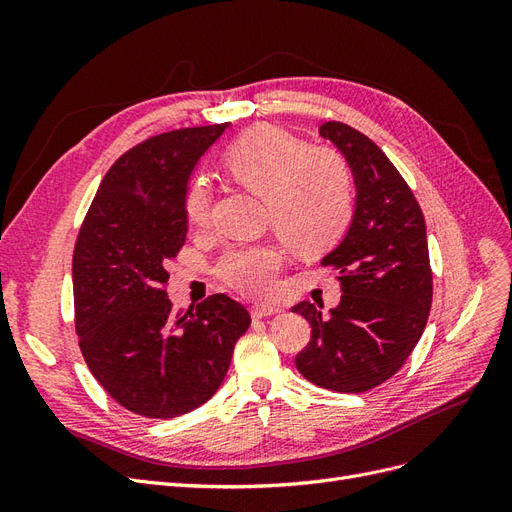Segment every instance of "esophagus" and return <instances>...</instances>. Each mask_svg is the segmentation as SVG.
I'll use <instances>...</instances> for the list:
<instances>
[{
    "instance_id": "esophagus-1",
    "label": "esophagus",
    "mask_w": 512,
    "mask_h": 512,
    "mask_svg": "<svg viewBox=\"0 0 512 512\" xmlns=\"http://www.w3.org/2000/svg\"><path fill=\"white\" fill-rule=\"evenodd\" d=\"M282 309L277 307V305H254L252 309H250V314H252V318L254 320H258V318H267V316H273V314H280Z\"/></svg>"
}]
</instances>
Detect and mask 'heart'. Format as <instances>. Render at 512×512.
<instances>
[{"mask_svg":"<svg viewBox=\"0 0 512 512\" xmlns=\"http://www.w3.org/2000/svg\"><path fill=\"white\" fill-rule=\"evenodd\" d=\"M222 166L245 190L262 196L267 218L301 254L322 252L342 239L354 209L344 160L329 149L307 147L294 134L260 123L239 134L222 153ZM209 188L192 181L185 220L194 230L209 224ZM282 269V254L269 243L228 250L218 265L222 280L247 297H269Z\"/></svg>","mask_w":512,"mask_h":512,"instance_id":"b5f03b06","label":"heart"}]
</instances>
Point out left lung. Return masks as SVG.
I'll list each match as a JSON object with an SVG mask.
<instances>
[{
  "mask_svg": "<svg viewBox=\"0 0 512 512\" xmlns=\"http://www.w3.org/2000/svg\"><path fill=\"white\" fill-rule=\"evenodd\" d=\"M318 132L346 158L356 203L346 237L322 258L337 269L342 301L329 316L309 301L292 307L312 327L294 363L322 389L365 393L397 374L425 331L433 297L425 218L371 138L339 121Z\"/></svg>",
  "mask_w": 512,
  "mask_h": 512,
  "instance_id": "1",
  "label": "left lung"
}]
</instances>
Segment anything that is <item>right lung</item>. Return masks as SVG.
I'll list each match as a JSON object with an SVG mask.
<instances>
[{
  "label": "right lung",
  "instance_id": "right-lung-1",
  "mask_svg": "<svg viewBox=\"0 0 512 512\" xmlns=\"http://www.w3.org/2000/svg\"><path fill=\"white\" fill-rule=\"evenodd\" d=\"M226 128L164 132L123 153L74 245V322L85 363L119 406L147 418L209 401L252 322L226 294H211L196 312H173L166 294V265L188 235V181Z\"/></svg>",
  "mask_w": 512,
  "mask_h": 512
}]
</instances>
